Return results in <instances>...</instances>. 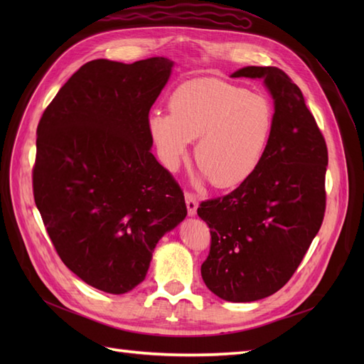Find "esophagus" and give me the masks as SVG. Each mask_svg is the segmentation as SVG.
<instances>
[{
	"label": "esophagus",
	"mask_w": 364,
	"mask_h": 364,
	"mask_svg": "<svg viewBox=\"0 0 364 364\" xmlns=\"http://www.w3.org/2000/svg\"><path fill=\"white\" fill-rule=\"evenodd\" d=\"M185 202H186V209H188V214L194 215L197 211V197L194 193L186 191L185 193Z\"/></svg>",
	"instance_id": "1"
}]
</instances>
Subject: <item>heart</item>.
Returning a JSON list of instances; mask_svg holds the SVG:
<instances>
[{"instance_id": "1", "label": "heart", "mask_w": 364, "mask_h": 364, "mask_svg": "<svg viewBox=\"0 0 364 364\" xmlns=\"http://www.w3.org/2000/svg\"><path fill=\"white\" fill-rule=\"evenodd\" d=\"M274 112L269 98L215 77L183 82L170 112L149 115V134L162 164L176 170L197 139L194 159L218 188L246 181L267 149Z\"/></svg>"}]
</instances>
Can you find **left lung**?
Here are the masks:
<instances>
[{
    "mask_svg": "<svg viewBox=\"0 0 364 364\" xmlns=\"http://www.w3.org/2000/svg\"><path fill=\"white\" fill-rule=\"evenodd\" d=\"M232 77L264 79L274 100L273 130L257 170L197 208L211 234L200 270L218 297L252 302L289 282L322 226L328 149L301 90L282 70L246 67Z\"/></svg>",
    "mask_w": 364,
    "mask_h": 364,
    "instance_id": "1",
    "label": "left lung"
}]
</instances>
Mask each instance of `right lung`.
<instances>
[{
  "label": "right lung",
  "mask_w": 364,
  "mask_h": 364,
  "mask_svg": "<svg viewBox=\"0 0 364 364\" xmlns=\"http://www.w3.org/2000/svg\"><path fill=\"white\" fill-rule=\"evenodd\" d=\"M171 67L165 58L91 60L39 119L33 196L43 226L65 266L106 293L144 281L159 238L186 215L147 127Z\"/></svg>",
  "instance_id": "right-lung-1"
}]
</instances>
